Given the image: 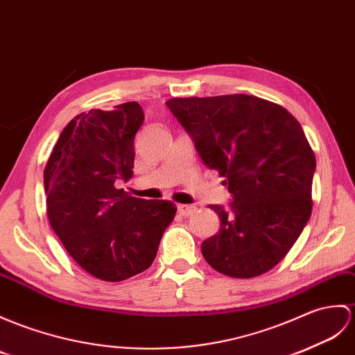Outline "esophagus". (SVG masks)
I'll return each instance as SVG.
<instances>
[{"label": "esophagus", "mask_w": 355, "mask_h": 355, "mask_svg": "<svg viewBox=\"0 0 355 355\" xmlns=\"http://www.w3.org/2000/svg\"><path fill=\"white\" fill-rule=\"evenodd\" d=\"M177 210L181 216H191L192 213L196 210V207H193V205H184V204H180L177 205Z\"/></svg>", "instance_id": "esophagus-1"}]
</instances>
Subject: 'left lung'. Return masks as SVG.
I'll use <instances>...</instances> for the list:
<instances>
[{
    "mask_svg": "<svg viewBox=\"0 0 355 355\" xmlns=\"http://www.w3.org/2000/svg\"><path fill=\"white\" fill-rule=\"evenodd\" d=\"M166 105L233 196L228 209L210 207L220 228L201 245L205 261L233 278L265 274L291 251L311 215L316 159L300 122L252 95L172 98Z\"/></svg>",
    "mask_w": 355,
    "mask_h": 355,
    "instance_id": "8db88e82",
    "label": "left lung"
}]
</instances>
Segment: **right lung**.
<instances>
[{"mask_svg": "<svg viewBox=\"0 0 355 355\" xmlns=\"http://www.w3.org/2000/svg\"><path fill=\"white\" fill-rule=\"evenodd\" d=\"M136 101L80 113L62 131L44 171L46 213L66 251L90 275L122 282L153 265L171 201H146L119 189L133 177Z\"/></svg>", "mask_w": 355, "mask_h": 355, "instance_id": "add662e5", "label": "right lung"}]
</instances>
